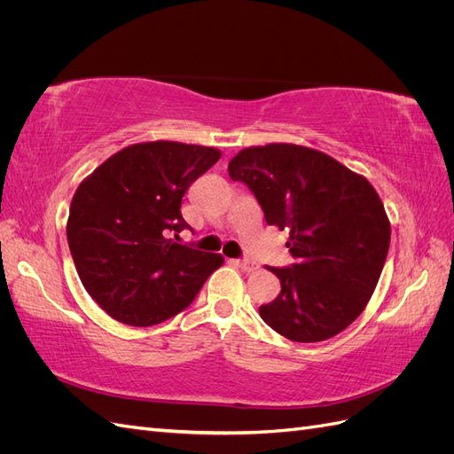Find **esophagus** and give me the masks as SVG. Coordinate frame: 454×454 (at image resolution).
<instances>
[{"mask_svg":"<svg viewBox=\"0 0 454 454\" xmlns=\"http://www.w3.org/2000/svg\"><path fill=\"white\" fill-rule=\"evenodd\" d=\"M231 263L244 272H254L257 269L255 263H250V261H246V259H231Z\"/></svg>","mask_w":454,"mask_h":454,"instance_id":"obj_1","label":"esophagus"}]
</instances>
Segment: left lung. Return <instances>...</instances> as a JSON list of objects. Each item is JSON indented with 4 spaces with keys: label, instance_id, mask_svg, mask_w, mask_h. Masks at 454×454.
Masks as SVG:
<instances>
[{
    "label": "left lung",
    "instance_id": "8db88e82",
    "mask_svg": "<svg viewBox=\"0 0 454 454\" xmlns=\"http://www.w3.org/2000/svg\"><path fill=\"white\" fill-rule=\"evenodd\" d=\"M229 176L248 185L269 225L290 231L295 263L270 269L282 290L259 307L261 318L295 342L340 333L365 309L388 255L390 223L373 185L294 144L242 149Z\"/></svg>",
    "mask_w": 454,
    "mask_h": 454
}]
</instances>
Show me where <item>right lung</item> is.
Masks as SVG:
<instances>
[{"instance_id":"obj_1","label":"right lung","mask_w":454,"mask_h":454,"mask_svg":"<svg viewBox=\"0 0 454 454\" xmlns=\"http://www.w3.org/2000/svg\"><path fill=\"white\" fill-rule=\"evenodd\" d=\"M214 147L147 142L121 149L77 187L67 244L81 282L112 318L145 327L187 309L219 254L180 244L182 199L219 160Z\"/></svg>"}]
</instances>
